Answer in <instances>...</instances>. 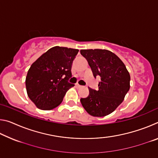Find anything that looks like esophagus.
Here are the masks:
<instances>
[{
  "label": "esophagus",
  "mask_w": 158,
  "mask_h": 158,
  "mask_svg": "<svg viewBox=\"0 0 158 158\" xmlns=\"http://www.w3.org/2000/svg\"><path fill=\"white\" fill-rule=\"evenodd\" d=\"M75 86L77 88V89H79V88H81V87H82L81 85H79V84H77L75 85Z\"/></svg>",
  "instance_id": "obj_1"
}]
</instances>
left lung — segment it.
Returning <instances> with one entry per match:
<instances>
[{"label": "left lung", "mask_w": 158, "mask_h": 158, "mask_svg": "<svg viewBox=\"0 0 158 158\" xmlns=\"http://www.w3.org/2000/svg\"><path fill=\"white\" fill-rule=\"evenodd\" d=\"M95 77H101L98 90L89 88V95L81 98L83 107L93 116L103 117L112 113L130 89V76L123 61L106 49H82Z\"/></svg>", "instance_id": "left-lung-1"}]
</instances>
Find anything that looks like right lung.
<instances>
[{
    "label": "right lung",
    "mask_w": 158,
    "mask_h": 158,
    "mask_svg": "<svg viewBox=\"0 0 158 158\" xmlns=\"http://www.w3.org/2000/svg\"><path fill=\"white\" fill-rule=\"evenodd\" d=\"M79 50L53 47L43 53L29 68L26 78L28 98L38 109L51 110L62 102L66 92L74 84L72 64Z\"/></svg>",
    "instance_id": "obj_1"
}]
</instances>
